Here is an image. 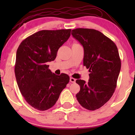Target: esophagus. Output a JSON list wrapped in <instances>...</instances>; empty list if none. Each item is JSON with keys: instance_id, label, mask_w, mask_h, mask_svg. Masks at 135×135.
<instances>
[{"instance_id": "34e87169", "label": "esophagus", "mask_w": 135, "mask_h": 135, "mask_svg": "<svg viewBox=\"0 0 135 135\" xmlns=\"http://www.w3.org/2000/svg\"><path fill=\"white\" fill-rule=\"evenodd\" d=\"M75 79L74 78H73V77H70V82L72 83H75Z\"/></svg>"}]
</instances>
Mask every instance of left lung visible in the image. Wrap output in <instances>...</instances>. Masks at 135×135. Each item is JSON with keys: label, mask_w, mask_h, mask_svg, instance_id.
Listing matches in <instances>:
<instances>
[{"label": "left lung", "mask_w": 135, "mask_h": 135, "mask_svg": "<svg viewBox=\"0 0 135 135\" xmlns=\"http://www.w3.org/2000/svg\"><path fill=\"white\" fill-rule=\"evenodd\" d=\"M71 34L84 47V66L89 69L90 79H78L80 90L77 101L84 108L95 110L109 100L115 91L121 61L115 43L93 29L77 28Z\"/></svg>", "instance_id": "1"}]
</instances>
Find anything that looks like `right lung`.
Wrapping results in <instances>:
<instances>
[{"label": "right lung", "mask_w": 135, "mask_h": 135, "mask_svg": "<svg viewBox=\"0 0 135 135\" xmlns=\"http://www.w3.org/2000/svg\"><path fill=\"white\" fill-rule=\"evenodd\" d=\"M71 29L42 30L23 40L18 48L15 73L18 88L29 105L39 110L51 108L69 82V75H57L47 62L54 61Z\"/></svg>", "instance_id": "1"}]
</instances>
